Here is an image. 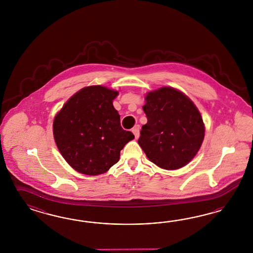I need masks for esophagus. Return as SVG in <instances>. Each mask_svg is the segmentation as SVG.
<instances>
[{
  "mask_svg": "<svg viewBox=\"0 0 253 253\" xmlns=\"http://www.w3.org/2000/svg\"><path fill=\"white\" fill-rule=\"evenodd\" d=\"M131 131H132V133L134 134V136H135V139H138V138H139V135H140V130H139V126H138V125H136L135 127H133V128H132V130H131Z\"/></svg>",
  "mask_w": 253,
  "mask_h": 253,
  "instance_id": "1",
  "label": "esophagus"
}]
</instances>
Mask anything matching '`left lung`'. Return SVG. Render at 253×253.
Segmentation results:
<instances>
[{
    "mask_svg": "<svg viewBox=\"0 0 253 253\" xmlns=\"http://www.w3.org/2000/svg\"><path fill=\"white\" fill-rule=\"evenodd\" d=\"M143 109L147 123L138 144L148 160L165 169L185 166L202 145L205 127L199 109L184 93L171 87L147 92Z\"/></svg>",
    "mask_w": 253,
    "mask_h": 253,
    "instance_id": "8db88e82",
    "label": "left lung"
}]
</instances>
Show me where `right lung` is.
<instances>
[{
    "label": "right lung",
    "mask_w": 253,
    "mask_h": 253,
    "mask_svg": "<svg viewBox=\"0 0 253 253\" xmlns=\"http://www.w3.org/2000/svg\"><path fill=\"white\" fill-rule=\"evenodd\" d=\"M118 94L101 85L85 87L55 116V144L77 171L86 175L105 173L119 161L124 146L134 138L121 126V118L113 107Z\"/></svg>",
    "instance_id": "add662e5"
}]
</instances>
